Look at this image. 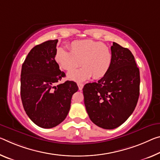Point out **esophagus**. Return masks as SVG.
Wrapping results in <instances>:
<instances>
[{
	"mask_svg": "<svg viewBox=\"0 0 160 160\" xmlns=\"http://www.w3.org/2000/svg\"><path fill=\"white\" fill-rule=\"evenodd\" d=\"M78 88H79L80 90H82V88H83V84H81V83H78Z\"/></svg>",
	"mask_w": 160,
	"mask_h": 160,
	"instance_id": "34e87169",
	"label": "esophagus"
}]
</instances>
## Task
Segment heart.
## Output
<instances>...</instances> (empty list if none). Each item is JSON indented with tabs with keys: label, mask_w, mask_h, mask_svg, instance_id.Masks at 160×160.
<instances>
[{
	"label": "heart",
	"mask_w": 160,
	"mask_h": 160,
	"mask_svg": "<svg viewBox=\"0 0 160 160\" xmlns=\"http://www.w3.org/2000/svg\"><path fill=\"white\" fill-rule=\"evenodd\" d=\"M70 52L58 49L55 58L62 70L71 71L81 65L83 68L68 73L70 80L81 82L92 77L100 79L110 70L112 53L110 48L92 40H75L69 45Z\"/></svg>",
	"instance_id": "obj_1"
}]
</instances>
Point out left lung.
Instances as JSON below:
<instances>
[{
	"label": "left lung",
	"mask_w": 160,
	"mask_h": 160,
	"mask_svg": "<svg viewBox=\"0 0 160 160\" xmlns=\"http://www.w3.org/2000/svg\"><path fill=\"white\" fill-rule=\"evenodd\" d=\"M110 70L97 82L83 88L86 110L94 124L106 130L120 126L128 120L138 103L139 70L132 53L116 42L111 46Z\"/></svg>",
	"instance_id": "left-lung-1"
}]
</instances>
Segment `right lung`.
<instances>
[{
	"mask_svg": "<svg viewBox=\"0 0 160 160\" xmlns=\"http://www.w3.org/2000/svg\"><path fill=\"white\" fill-rule=\"evenodd\" d=\"M58 40H48L32 48L22 63L21 96L29 118L42 128H52L66 118L76 82L57 85L65 74L55 60Z\"/></svg>",
	"mask_w": 160,
	"mask_h": 160,
	"instance_id": "right-lung-1",
	"label": "right lung"
}]
</instances>
